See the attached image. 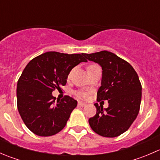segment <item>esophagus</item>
Instances as JSON below:
<instances>
[{
	"mask_svg": "<svg viewBox=\"0 0 160 160\" xmlns=\"http://www.w3.org/2000/svg\"><path fill=\"white\" fill-rule=\"evenodd\" d=\"M78 105L80 106V107H85V106L87 105V104L84 102H78Z\"/></svg>",
	"mask_w": 160,
	"mask_h": 160,
	"instance_id": "1",
	"label": "esophagus"
}]
</instances>
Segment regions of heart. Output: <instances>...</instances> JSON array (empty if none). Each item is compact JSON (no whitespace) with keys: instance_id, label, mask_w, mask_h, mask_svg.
<instances>
[{"instance_id":"b5f03b06","label":"heart","mask_w":160,"mask_h":160,"mask_svg":"<svg viewBox=\"0 0 160 160\" xmlns=\"http://www.w3.org/2000/svg\"><path fill=\"white\" fill-rule=\"evenodd\" d=\"M98 66L96 65V64H91V65L88 66V68H87V70H92V69L95 68V67H98ZM77 95L79 97V98H85L87 97V93H84V92L83 91H78L77 92Z\"/></svg>"}]
</instances>
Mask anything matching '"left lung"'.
<instances>
[{
	"label": "left lung",
	"instance_id": "8db88e82",
	"mask_svg": "<svg viewBox=\"0 0 160 160\" xmlns=\"http://www.w3.org/2000/svg\"><path fill=\"white\" fill-rule=\"evenodd\" d=\"M83 56L102 67L97 100H108L109 104L108 108L94 104L97 113L89 119L90 127L101 136H118L130 128L139 111L142 85L138 74L127 61L111 52L104 50Z\"/></svg>",
	"mask_w": 160,
	"mask_h": 160
}]
</instances>
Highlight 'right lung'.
Wrapping results in <instances>:
<instances>
[{
    "label": "right lung",
    "mask_w": 160,
    "mask_h": 160,
    "mask_svg": "<svg viewBox=\"0 0 160 160\" xmlns=\"http://www.w3.org/2000/svg\"><path fill=\"white\" fill-rule=\"evenodd\" d=\"M83 55L47 52L32 59L24 69L17 84V106L34 134L51 136L66 126L77 101L66 95L56 102L52 92L65 86L74 67L87 62Z\"/></svg>",
    "instance_id": "right-lung-1"
}]
</instances>
